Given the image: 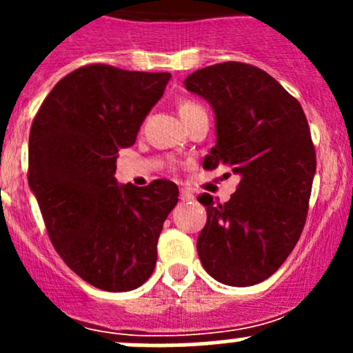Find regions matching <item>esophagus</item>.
<instances>
[{
    "mask_svg": "<svg viewBox=\"0 0 353 353\" xmlns=\"http://www.w3.org/2000/svg\"><path fill=\"white\" fill-rule=\"evenodd\" d=\"M179 196H181V199H183V201H190V199L194 198L193 193H191V191H188L186 188H181V190H179Z\"/></svg>",
    "mask_w": 353,
    "mask_h": 353,
    "instance_id": "34e87169",
    "label": "esophagus"
}]
</instances>
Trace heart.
I'll use <instances>...</instances> for the list:
<instances>
[{
    "instance_id": "b5f03b06",
    "label": "heart",
    "mask_w": 353,
    "mask_h": 353,
    "mask_svg": "<svg viewBox=\"0 0 353 353\" xmlns=\"http://www.w3.org/2000/svg\"><path fill=\"white\" fill-rule=\"evenodd\" d=\"M193 109H199V105L194 104V102H183V104L179 105V114L186 112V110H193Z\"/></svg>"
}]
</instances>
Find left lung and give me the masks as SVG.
I'll use <instances>...</instances> for the list:
<instances>
[{
	"label": "left lung",
	"mask_w": 353,
	"mask_h": 353,
	"mask_svg": "<svg viewBox=\"0 0 353 353\" xmlns=\"http://www.w3.org/2000/svg\"><path fill=\"white\" fill-rule=\"evenodd\" d=\"M184 87L215 112L216 145L203 167L223 163L241 179L223 205L198 198L208 215L198 256L220 283L254 285L282 266L304 229L316 174L307 119L275 78L245 63L206 66Z\"/></svg>",
	"instance_id": "obj_1"
}]
</instances>
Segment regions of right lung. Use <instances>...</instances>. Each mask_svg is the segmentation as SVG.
Masks as SVG:
<instances>
[{"mask_svg":"<svg viewBox=\"0 0 353 353\" xmlns=\"http://www.w3.org/2000/svg\"><path fill=\"white\" fill-rule=\"evenodd\" d=\"M170 73L88 65L54 85L28 137V186L58 254L108 292L143 285L179 190L170 181L119 186L117 152L137 141Z\"/></svg>","mask_w":353,"mask_h":353,"instance_id":"right-lung-1","label":"right lung"}]
</instances>
